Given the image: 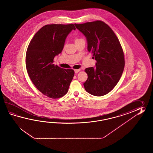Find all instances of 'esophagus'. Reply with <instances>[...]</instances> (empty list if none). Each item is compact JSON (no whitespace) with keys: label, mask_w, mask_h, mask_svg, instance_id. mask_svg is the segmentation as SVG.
Here are the masks:
<instances>
[{"label":"esophagus","mask_w":153,"mask_h":153,"mask_svg":"<svg viewBox=\"0 0 153 153\" xmlns=\"http://www.w3.org/2000/svg\"><path fill=\"white\" fill-rule=\"evenodd\" d=\"M80 69H75L74 70V72H75V73H77L79 72H80Z\"/></svg>","instance_id":"1"}]
</instances>
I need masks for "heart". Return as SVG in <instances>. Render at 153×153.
<instances>
[{
  "label": "heart",
  "mask_w": 153,
  "mask_h": 153,
  "mask_svg": "<svg viewBox=\"0 0 153 153\" xmlns=\"http://www.w3.org/2000/svg\"><path fill=\"white\" fill-rule=\"evenodd\" d=\"M81 38H75V42H79V41H80V40H81Z\"/></svg>",
  "instance_id": "1"
}]
</instances>
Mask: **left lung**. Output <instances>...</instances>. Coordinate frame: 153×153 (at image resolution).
I'll list each match as a JSON object with an SVG mask.
<instances>
[{
    "label": "left lung",
    "mask_w": 153,
    "mask_h": 153,
    "mask_svg": "<svg viewBox=\"0 0 153 153\" xmlns=\"http://www.w3.org/2000/svg\"><path fill=\"white\" fill-rule=\"evenodd\" d=\"M86 38L88 52L96 60V67L85 69V90L95 96L111 91L124 71V54L120 43L111 27L102 21L74 24Z\"/></svg>",
    "instance_id": "8db88e82"
}]
</instances>
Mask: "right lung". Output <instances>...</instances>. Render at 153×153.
I'll return each instance as SVG.
<instances>
[{
  "instance_id": "1",
  "label": "right lung",
  "mask_w": 153,
  "mask_h": 153,
  "mask_svg": "<svg viewBox=\"0 0 153 153\" xmlns=\"http://www.w3.org/2000/svg\"><path fill=\"white\" fill-rule=\"evenodd\" d=\"M73 24L47 25L36 33L26 52V65L29 78L37 89L51 98L65 96L74 75V70L53 64L62 52Z\"/></svg>"
}]
</instances>
